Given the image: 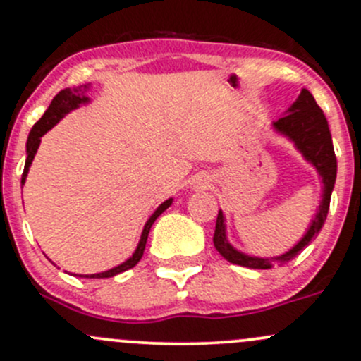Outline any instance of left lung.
I'll use <instances>...</instances> for the list:
<instances>
[{"label": "left lung", "mask_w": 361, "mask_h": 361, "mask_svg": "<svg viewBox=\"0 0 361 361\" xmlns=\"http://www.w3.org/2000/svg\"><path fill=\"white\" fill-rule=\"evenodd\" d=\"M289 111L290 112L287 116L280 117L273 126L276 128V131L289 136L292 142L295 143V147L302 152L306 161H310L318 169L322 180H324V199H322L317 216L311 221L310 230L306 231L301 242L295 247H292L289 252L282 254L279 257H273V259H268V257H250L247 254H242L237 249L231 247L225 235V218H223V212L219 211L218 218H216V228L212 242H214L216 250L226 261L238 264V267L254 268V270H268V268H273L275 264L287 263V261L298 256L313 240L314 235L320 233L322 226H324L325 219H327L329 206H331V195L337 174V159L336 154H334L329 123L325 119L324 111L318 107L313 94L308 90L301 91L299 98L292 104Z\"/></svg>", "instance_id": "obj_1"}]
</instances>
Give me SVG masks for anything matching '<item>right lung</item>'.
Segmentation results:
<instances>
[{
    "label": "right lung",
    "instance_id": "add662e5",
    "mask_svg": "<svg viewBox=\"0 0 361 361\" xmlns=\"http://www.w3.org/2000/svg\"><path fill=\"white\" fill-rule=\"evenodd\" d=\"M88 88H90V85H82V86H78V88H74V90L72 88L62 90L55 98H53L50 107H48V111L43 114V117H41V119L34 124L32 130H30V133H29V138H27V159H25L24 173H22V185H24L25 176H27V173H29L30 162H32L34 155H36V152H37V147H39V143H41V136H43L48 130H51V128L55 126V124L59 123V121L62 119L67 112H71L72 109L79 107L81 104L88 102V98L85 97V91ZM171 202H173V199L166 200V202L161 204V206L157 207V211L150 216V219L147 221L145 228H143V233H142V238H140L138 247H136L135 254H133L130 259L124 261L123 264H119V267L112 268V270H109V271L94 273V275H86V276H90V279H109V276H114V275H117V273H123V271L130 270V268H133V267H136V263L142 259L143 250H145V244H147V238H149V231L152 228V225H154V221L162 214V212L168 209V207L171 206Z\"/></svg>",
    "mask_w": 361,
    "mask_h": 361
}]
</instances>
